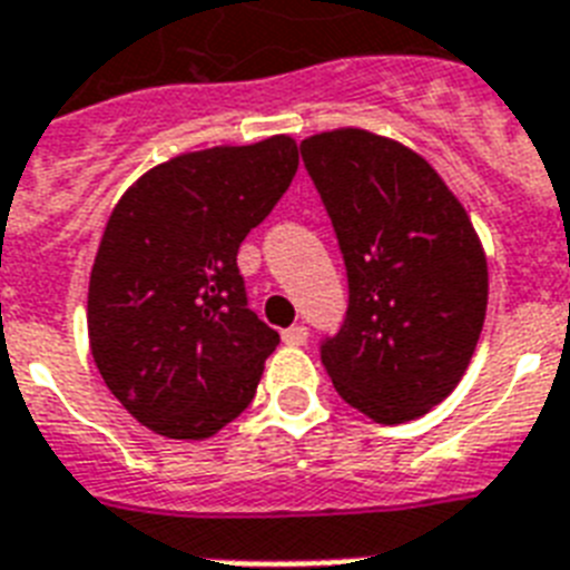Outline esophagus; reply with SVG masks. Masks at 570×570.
I'll return each mask as SVG.
<instances>
[{"instance_id": "esophagus-1", "label": "esophagus", "mask_w": 570, "mask_h": 570, "mask_svg": "<svg viewBox=\"0 0 570 570\" xmlns=\"http://www.w3.org/2000/svg\"><path fill=\"white\" fill-rule=\"evenodd\" d=\"M282 341H285L288 347H303L308 341V330L306 326H291V330L282 332Z\"/></svg>"}]
</instances>
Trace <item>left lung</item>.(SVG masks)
Returning <instances> with one entry per match:
<instances>
[{
    "label": "left lung",
    "mask_w": 570,
    "mask_h": 570,
    "mask_svg": "<svg viewBox=\"0 0 570 570\" xmlns=\"http://www.w3.org/2000/svg\"><path fill=\"white\" fill-rule=\"evenodd\" d=\"M338 235L347 321L321 350L344 403L394 426L439 406L471 364L489 262L459 197L406 144L317 131L299 144Z\"/></svg>",
    "instance_id": "obj_1"
}]
</instances>
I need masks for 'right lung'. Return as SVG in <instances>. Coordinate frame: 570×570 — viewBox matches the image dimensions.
Returning <instances> with one entry per match:
<instances>
[{"mask_svg":"<svg viewBox=\"0 0 570 570\" xmlns=\"http://www.w3.org/2000/svg\"><path fill=\"white\" fill-rule=\"evenodd\" d=\"M297 164L291 135L181 153L129 185L105 223L90 353L122 409L164 439H212L256 397L279 332L247 308L238 247Z\"/></svg>","mask_w":570,"mask_h":570,"instance_id":"obj_1","label":"right lung"}]
</instances>
